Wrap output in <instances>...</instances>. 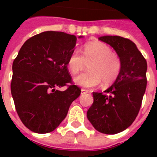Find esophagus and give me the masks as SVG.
<instances>
[{
	"mask_svg": "<svg viewBox=\"0 0 157 157\" xmlns=\"http://www.w3.org/2000/svg\"><path fill=\"white\" fill-rule=\"evenodd\" d=\"M89 93V91L87 90H85V89H82L81 90V94H85Z\"/></svg>",
	"mask_w": 157,
	"mask_h": 157,
	"instance_id": "34e87169",
	"label": "esophagus"
}]
</instances>
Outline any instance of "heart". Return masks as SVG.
<instances>
[{
    "instance_id": "b5f03b06",
    "label": "heart",
    "mask_w": 157,
    "mask_h": 157,
    "mask_svg": "<svg viewBox=\"0 0 157 157\" xmlns=\"http://www.w3.org/2000/svg\"><path fill=\"white\" fill-rule=\"evenodd\" d=\"M88 64L89 71L76 76L74 81L83 88H93L103 81L112 83L121 71L122 61L117 53L101 41H92L85 45L82 55L75 50L67 59V67L72 74L83 71Z\"/></svg>"
}]
</instances>
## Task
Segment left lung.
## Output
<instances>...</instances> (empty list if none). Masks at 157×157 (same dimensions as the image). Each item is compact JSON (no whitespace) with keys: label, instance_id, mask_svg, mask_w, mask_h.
<instances>
[{"label":"left lung","instance_id":"1","mask_svg":"<svg viewBox=\"0 0 157 157\" xmlns=\"http://www.w3.org/2000/svg\"><path fill=\"white\" fill-rule=\"evenodd\" d=\"M122 61L121 71L114 84L104 92H94V103L87 118L98 132L115 134L123 131L139 114L147 87V61L133 41L119 36H105Z\"/></svg>","mask_w":157,"mask_h":157}]
</instances>
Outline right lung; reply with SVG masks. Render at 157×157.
I'll list each match as a JSON object with an SVG mask.
<instances>
[{
	"mask_svg": "<svg viewBox=\"0 0 157 157\" xmlns=\"http://www.w3.org/2000/svg\"><path fill=\"white\" fill-rule=\"evenodd\" d=\"M76 42V36L44 32L26 40L13 60L11 94L21 121L32 131L54 130L81 94L67 69ZM63 86L64 91L57 90Z\"/></svg>",
	"mask_w": 157,
	"mask_h": 157,
	"instance_id": "right-lung-1",
	"label": "right lung"
}]
</instances>
